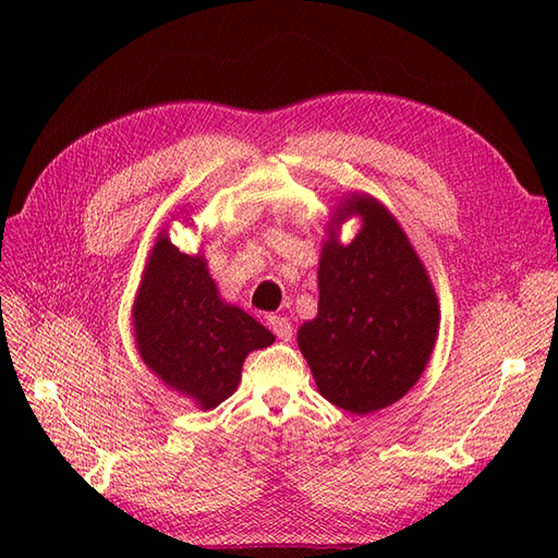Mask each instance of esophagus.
I'll list each match as a JSON object with an SVG mask.
<instances>
[{
  "mask_svg": "<svg viewBox=\"0 0 558 558\" xmlns=\"http://www.w3.org/2000/svg\"><path fill=\"white\" fill-rule=\"evenodd\" d=\"M269 328H272V332L283 342H289L293 337V326L286 316H269Z\"/></svg>",
  "mask_w": 558,
  "mask_h": 558,
  "instance_id": "obj_1",
  "label": "esophagus"
}]
</instances>
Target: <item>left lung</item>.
Listing matches in <instances>:
<instances>
[{
    "label": "left lung",
    "instance_id": "obj_1",
    "mask_svg": "<svg viewBox=\"0 0 558 558\" xmlns=\"http://www.w3.org/2000/svg\"><path fill=\"white\" fill-rule=\"evenodd\" d=\"M362 228L339 242L347 217ZM318 260V314L298 347L318 393L351 414L398 402L424 375L440 328V305L418 253L396 216L367 193H349L326 223Z\"/></svg>",
    "mask_w": 558,
    "mask_h": 558
}]
</instances>
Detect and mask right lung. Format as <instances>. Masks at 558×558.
Masks as SVG:
<instances>
[{"label": "right lung", "mask_w": 558, "mask_h": 558, "mask_svg": "<svg viewBox=\"0 0 558 558\" xmlns=\"http://www.w3.org/2000/svg\"><path fill=\"white\" fill-rule=\"evenodd\" d=\"M132 326L150 373L205 412L238 391L248 353L275 342L256 318L221 298L207 258L181 253L165 230L144 265Z\"/></svg>", "instance_id": "1"}]
</instances>
